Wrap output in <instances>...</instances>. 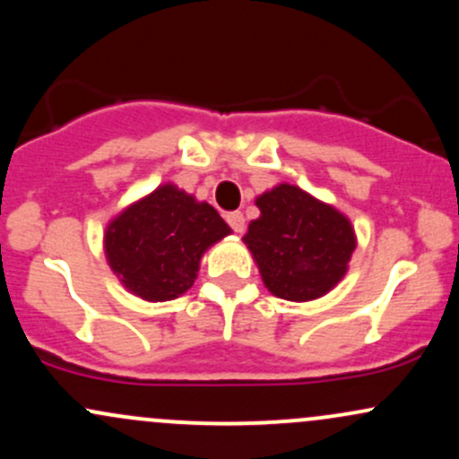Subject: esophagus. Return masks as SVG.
<instances>
[{"label": "esophagus", "instance_id": "esophagus-1", "mask_svg": "<svg viewBox=\"0 0 459 459\" xmlns=\"http://www.w3.org/2000/svg\"><path fill=\"white\" fill-rule=\"evenodd\" d=\"M226 222H229V226L235 230V233L241 235L246 230V218H244V213H241V212L226 213Z\"/></svg>", "mask_w": 459, "mask_h": 459}]
</instances>
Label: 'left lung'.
Returning <instances> with one entry per match:
<instances>
[{
	"label": "left lung",
	"instance_id": "8db88e82",
	"mask_svg": "<svg viewBox=\"0 0 459 459\" xmlns=\"http://www.w3.org/2000/svg\"><path fill=\"white\" fill-rule=\"evenodd\" d=\"M255 203L261 215L247 224L244 244L272 296L310 302L343 281L356 250L345 213L289 183L263 192Z\"/></svg>",
	"mask_w": 459,
	"mask_h": 459
}]
</instances>
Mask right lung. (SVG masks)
<instances>
[{"label": "right lung", "mask_w": 459, "mask_h": 459, "mask_svg": "<svg viewBox=\"0 0 459 459\" xmlns=\"http://www.w3.org/2000/svg\"><path fill=\"white\" fill-rule=\"evenodd\" d=\"M226 235L230 226L212 204L163 183L109 220L103 247L129 293L168 302L192 287L204 252Z\"/></svg>", "instance_id": "add662e5"}]
</instances>
